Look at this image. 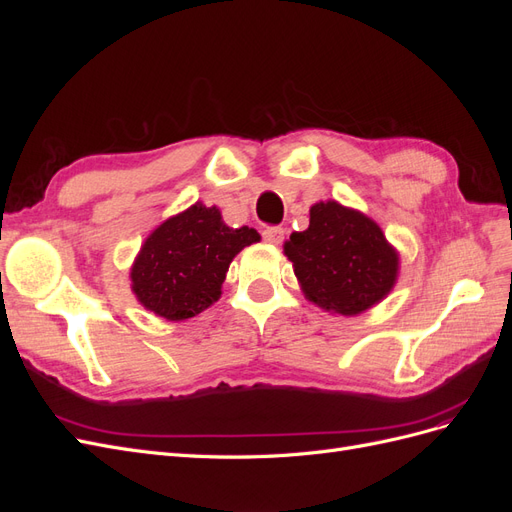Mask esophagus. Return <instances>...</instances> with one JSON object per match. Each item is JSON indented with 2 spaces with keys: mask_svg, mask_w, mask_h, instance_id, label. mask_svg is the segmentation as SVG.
I'll return each mask as SVG.
<instances>
[{
  "mask_svg": "<svg viewBox=\"0 0 512 512\" xmlns=\"http://www.w3.org/2000/svg\"><path fill=\"white\" fill-rule=\"evenodd\" d=\"M262 239H265L267 243H282L284 241V228L282 226H267L265 230H262Z\"/></svg>",
  "mask_w": 512,
  "mask_h": 512,
  "instance_id": "obj_1",
  "label": "esophagus"
}]
</instances>
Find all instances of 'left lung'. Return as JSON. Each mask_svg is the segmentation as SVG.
I'll list each match as a JSON object with an SVG mask.
<instances>
[{
  "mask_svg": "<svg viewBox=\"0 0 512 512\" xmlns=\"http://www.w3.org/2000/svg\"><path fill=\"white\" fill-rule=\"evenodd\" d=\"M305 297L333 314L356 316L397 282L399 254L365 213L337 200L309 209V226L284 243Z\"/></svg>",
  "mask_w": 512,
  "mask_h": 512,
  "instance_id": "left-lung-1",
  "label": "left lung"
}]
</instances>
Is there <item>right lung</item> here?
Wrapping results in <instances>:
<instances>
[{
  "instance_id": "right-lung-1",
  "label": "right lung",
  "mask_w": 512,
  "mask_h": 512,
  "mask_svg": "<svg viewBox=\"0 0 512 512\" xmlns=\"http://www.w3.org/2000/svg\"><path fill=\"white\" fill-rule=\"evenodd\" d=\"M256 241L254 228H230L218 207L196 203L145 239L130 269L132 292L156 316L188 320L222 297L232 258Z\"/></svg>"
}]
</instances>
